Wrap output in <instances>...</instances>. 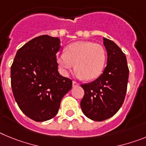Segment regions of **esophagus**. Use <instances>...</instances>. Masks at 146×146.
<instances>
[{"instance_id":"1","label":"esophagus","mask_w":146,"mask_h":146,"mask_svg":"<svg viewBox=\"0 0 146 146\" xmlns=\"http://www.w3.org/2000/svg\"><path fill=\"white\" fill-rule=\"evenodd\" d=\"M79 83H78V82H75V81H73V82H72V86H73V87H77V86H79Z\"/></svg>"}]
</instances>
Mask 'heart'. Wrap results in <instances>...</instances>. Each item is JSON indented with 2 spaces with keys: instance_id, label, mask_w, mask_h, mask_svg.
I'll return each mask as SVG.
<instances>
[{
  "instance_id": "b5f03b06",
  "label": "heart",
  "mask_w": 146,
  "mask_h": 146,
  "mask_svg": "<svg viewBox=\"0 0 146 146\" xmlns=\"http://www.w3.org/2000/svg\"><path fill=\"white\" fill-rule=\"evenodd\" d=\"M106 58V51L101 44L91 42H77L70 44L66 52L57 55V63L64 75H67L69 70L75 65L77 77L94 80L102 74Z\"/></svg>"
}]
</instances>
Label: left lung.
Wrapping results in <instances>:
<instances>
[{
	"label": "left lung",
	"mask_w": 146,
	"mask_h": 146,
	"mask_svg": "<svg viewBox=\"0 0 146 146\" xmlns=\"http://www.w3.org/2000/svg\"><path fill=\"white\" fill-rule=\"evenodd\" d=\"M103 39L108 52L107 66L97 79L81 85L85 91L80 102L82 113L96 121H104L118 111L124 101L129 79L125 54L113 41Z\"/></svg>",
	"instance_id": "left-lung-1"
}]
</instances>
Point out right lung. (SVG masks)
I'll return each instance as SVG.
<instances>
[{
	"label": "right lung",
	"mask_w": 146,
	"mask_h": 146,
	"mask_svg": "<svg viewBox=\"0 0 146 146\" xmlns=\"http://www.w3.org/2000/svg\"><path fill=\"white\" fill-rule=\"evenodd\" d=\"M57 37L42 35L17 50L11 66V85L15 101L25 115L35 121L54 118L72 80L59 74Z\"/></svg>",
	"instance_id": "add662e5"
}]
</instances>
